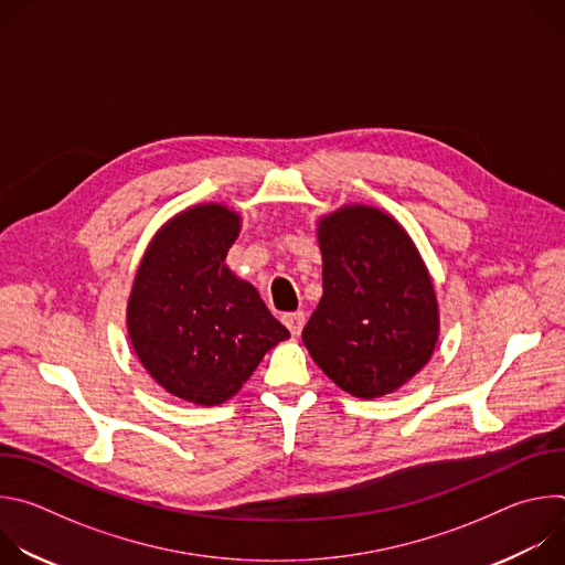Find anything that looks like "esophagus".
Here are the masks:
<instances>
[{
    "mask_svg": "<svg viewBox=\"0 0 565 565\" xmlns=\"http://www.w3.org/2000/svg\"><path fill=\"white\" fill-rule=\"evenodd\" d=\"M281 319H284V324L288 327V331H290L292 335H299V333H301V329H303V324H306V315H303L301 310L286 312Z\"/></svg>",
    "mask_w": 565,
    "mask_h": 565,
    "instance_id": "esophagus-1",
    "label": "esophagus"
}]
</instances>
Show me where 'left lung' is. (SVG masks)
Returning a JSON list of instances; mask_svg holds the SVG:
<instances>
[{
	"label": "left lung",
	"instance_id": "left-lung-1",
	"mask_svg": "<svg viewBox=\"0 0 565 565\" xmlns=\"http://www.w3.org/2000/svg\"><path fill=\"white\" fill-rule=\"evenodd\" d=\"M321 295L301 340L340 388L377 397L412 380L438 340V303L409 234L373 207H342L319 227Z\"/></svg>",
	"mask_w": 565,
	"mask_h": 565
}]
</instances>
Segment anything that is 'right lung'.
Returning a JSON list of instances; mask_svg holds the SVG:
<instances>
[{"label":"right lung","instance_id":"obj_1","mask_svg":"<svg viewBox=\"0 0 565 565\" xmlns=\"http://www.w3.org/2000/svg\"><path fill=\"white\" fill-rule=\"evenodd\" d=\"M238 216L199 205L156 234L127 308L131 344L149 375L194 405H221L288 329L259 292L225 268Z\"/></svg>","mask_w":565,"mask_h":565}]
</instances>
